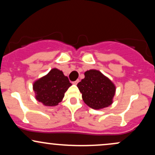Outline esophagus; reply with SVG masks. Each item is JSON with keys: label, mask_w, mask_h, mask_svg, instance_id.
I'll list each match as a JSON object with an SVG mask.
<instances>
[{"label": "esophagus", "mask_w": 155, "mask_h": 155, "mask_svg": "<svg viewBox=\"0 0 155 155\" xmlns=\"http://www.w3.org/2000/svg\"><path fill=\"white\" fill-rule=\"evenodd\" d=\"M79 80L78 79V80H76V81H73V84H77L79 83Z\"/></svg>", "instance_id": "34e87169"}]
</instances>
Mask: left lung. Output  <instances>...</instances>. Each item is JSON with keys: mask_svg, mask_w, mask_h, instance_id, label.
Listing matches in <instances>:
<instances>
[{"mask_svg": "<svg viewBox=\"0 0 155 155\" xmlns=\"http://www.w3.org/2000/svg\"><path fill=\"white\" fill-rule=\"evenodd\" d=\"M82 99L89 107L95 110L113 104L116 86L100 71L91 69L84 73V78L77 84Z\"/></svg>", "mask_w": 155, "mask_h": 155, "instance_id": "obj_1", "label": "left lung"}]
</instances>
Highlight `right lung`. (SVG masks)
<instances>
[{"label": "right lung", "instance_id": "right-lung-1", "mask_svg": "<svg viewBox=\"0 0 155 155\" xmlns=\"http://www.w3.org/2000/svg\"><path fill=\"white\" fill-rule=\"evenodd\" d=\"M71 85L63 71L54 68L47 75L35 80L33 89L38 102L46 106H55L63 101L65 92Z\"/></svg>", "mask_w": 155, "mask_h": 155}]
</instances>
